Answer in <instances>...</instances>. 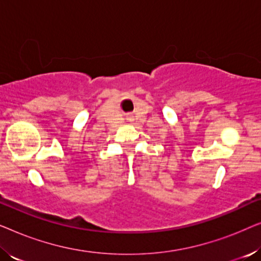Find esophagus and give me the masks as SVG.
Here are the masks:
<instances>
[{"label":"esophagus","mask_w":261,"mask_h":261,"mask_svg":"<svg viewBox=\"0 0 261 261\" xmlns=\"http://www.w3.org/2000/svg\"><path fill=\"white\" fill-rule=\"evenodd\" d=\"M127 121H128V122H132V121H133V117L128 116V117H127Z\"/></svg>","instance_id":"obj_1"}]
</instances>
